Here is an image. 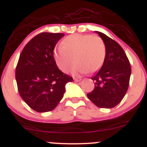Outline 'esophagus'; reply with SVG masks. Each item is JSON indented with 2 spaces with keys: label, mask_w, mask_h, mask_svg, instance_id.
I'll return each mask as SVG.
<instances>
[{
  "label": "esophagus",
  "mask_w": 147,
  "mask_h": 147,
  "mask_svg": "<svg viewBox=\"0 0 147 147\" xmlns=\"http://www.w3.org/2000/svg\"><path fill=\"white\" fill-rule=\"evenodd\" d=\"M80 80H81V78H74V81H75V82H80Z\"/></svg>",
  "instance_id": "1"
}]
</instances>
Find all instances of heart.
<instances>
[{"label": "heart", "mask_w": 147, "mask_h": 147, "mask_svg": "<svg viewBox=\"0 0 147 147\" xmlns=\"http://www.w3.org/2000/svg\"><path fill=\"white\" fill-rule=\"evenodd\" d=\"M106 55V48L98 36L75 34L67 36L62 45L54 49V58L62 72L69 69L74 61L71 72L75 75L95 72L102 67Z\"/></svg>", "instance_id": "heart-1"}]
</instances>
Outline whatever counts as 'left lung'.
<instances>
[{
    "mask_svg": "<svg viewBox=\"0 0 147 147\" xmlns=\"http://www.w3.org/2000/svg\"><path fill=\"white\" fill-rule=\"evenodd\" d=\"M96 33L105 43L106 55L99 72L91 78L95 82V88L87 96L99 108H111L126 95L131 68L123 48L103 33Z\"/></svg>",
    "mask_w": 147,
    "mask_h": 147,
    "instance_id": "1",
    "label": "left lung"
}]
</instances>
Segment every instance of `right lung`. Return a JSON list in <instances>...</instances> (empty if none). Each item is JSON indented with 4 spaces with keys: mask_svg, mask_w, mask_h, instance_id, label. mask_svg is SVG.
<instances>
[{
    "mask_svg": "<svg viewBox=\"0 0 147 147\" xmlns=\"http://www.w3.org/2000/svg\"><path fill=\"white\" fill-rule=\"evenodd\" d=\"M62 33L42 32L23 49L16 67V80L20 95L26 103L39 113L51 111L63 98L65 85L72 77L57 66L53 51Z\"/></svg>",
    "mask_w": 147,
    "mask_h": 147,
    "instance_id": "1",
    "label": "right lung"
}]
</instances>
